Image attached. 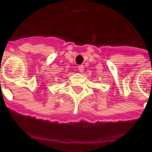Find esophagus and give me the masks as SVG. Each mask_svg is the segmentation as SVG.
Returning a JSON list of instances; mask_svg holds the SVG:
<instances>
[{
	"instance_id": "obj_1",
	"label": "esophagus",
	"mask_w": 152,
	"mask_h": 152,
	"mask_svg": "<svg viewBox=\"0 0 152 152\" xmlns=\"http://www.w3.org/2000/svg\"><path fill=\"white\" fill-rule=\"evenodd\" d=\"M84 68H85L84 65H80V66H78V70L80 71V72H81V73L84 72Z\"/></svg>"
}]
</instances>
